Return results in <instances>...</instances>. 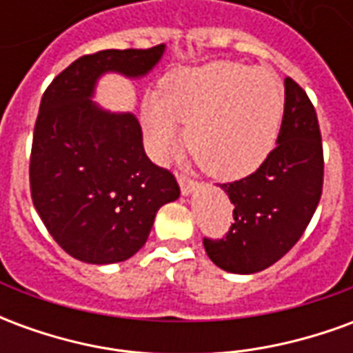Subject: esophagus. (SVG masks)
Here are the masks:
<instances>
[{
  "label": "esophagus",
  "instance_id": "1",
  "mask_svg": "<svg viewBox=\"0 0 353 353\" xmlns=\"http://www.w3.org/2000/svg\"><path fill=\"white\" fill-rule=\"evenodd\" d=\"M177 183H179V189H181V192H183L185 196H189V194H192L194 191H199L200 187L196 181H192V179H189V177L185 176H177Z\"/></svg>",
  "mask_w": 353,
  "mask_h": 353
}]
</instances>
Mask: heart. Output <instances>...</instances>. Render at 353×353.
<instances>
[{"label":"heart","instance_id":"heart-1","mask_svg":"<svg viewBox=\"0 0 353 353\" xmlns=\"http://www.w3.org/2000/svg\"><path fill=\"white\" fill-rule=\"evenodd\" d=\"M283 117V88L266 70L238 62L179 70L162 81L161 96L147 94L141 126L157 159L181 138L210 176L234 181L250 176L274 149Z\"/></svg>","mask_w":353,"mask_h":353}]
</instances>
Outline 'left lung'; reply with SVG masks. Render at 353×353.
Returning a JSON list of instances; mask_svg holds the SVG:
<instances>
[{
	"mask_svg": "<svg viewBox=\"0 0 353 353\" xmlns=\"http://www.w3.org/2000/svg\"><path fill=\"white\" fill-rule=\"evenodd\" d=\"M285 103L276 149L252 176L221 185L234 206L227 238H204L215 265L232 274L265 270L299 242L318 208L323 149L316 109L285 77Z\"/></svg>",
	"mask_w": 353,
	"mask_h": 353,
	"instance_id": "8db88e82",
	"label": "left lung"
}]
</instances>
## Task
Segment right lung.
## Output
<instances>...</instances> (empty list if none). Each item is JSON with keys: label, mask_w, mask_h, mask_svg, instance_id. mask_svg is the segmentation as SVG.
<instances>
[{"label": "right lung", "mask_w": 353, "mask_h": 353, "mask_svg": "<svg viewBox=\"0 0 353 353\" xmlns=\"http://www.w3.org/2000/svg\"><path fill=\"white\" fill-rule=\"evenodd\" d=\"M164 50L157 45L81 57L43 94L30 159L32 200L50 236L83 263L130 259L161 206L179 199L176 177L147 159L136 115L92 100L105 73L141 79Z\"/></svg>", "instance_id": "1"}]
</instances>
